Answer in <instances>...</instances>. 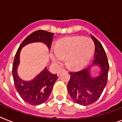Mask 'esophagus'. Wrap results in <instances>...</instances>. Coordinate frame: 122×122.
Segmentation results:
<instances>
[{
    "instance_id": "34e87169",
    "label": "esophagus",
    "mask_w": 122,
    "mask_h": 122,
    "mask_svg": "<svg viewBox=\"0 0 122 122\" xmlns=\"http://www.w3.org/2000/svg\"><path fill=\"white\" fill-rule=\"evenodd\" d=\"M63 71H66V70H60L57 72V76H59V75H60V73H61V72H63Z\"/></svg>"
}]
</instances>
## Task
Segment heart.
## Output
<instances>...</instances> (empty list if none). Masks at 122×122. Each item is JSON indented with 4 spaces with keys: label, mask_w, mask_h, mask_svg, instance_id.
Listing matches in <instances>:
<instances>
[{
    "label": "heart",
    "mask_w": 122,
    "mask_h": 122,
    "mask_svg": "<svg viewBox=\"0 0 122 122\" xmlns=\"http://www.w3.org/2000/svg\"><path fill=\"white\" fill-rule=\"evenodd\" d=\"M94 49V43L90 38L67 37L58 41L51 54L52 61L56 65H60L66 57V63L70 68L79 70L88 64Z\"/></svg>",
    "instance_id": "obj_1"
}]
</instances>
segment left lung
Returning <instances> with one entry per match:
<instances>
[{"mask_svg":"<svg viewBox=\"0 0 122 122\" xmlns=\"http://www.w3.org/2000/svg\"><path fill=\"white\" fill-rule=\"evenodd\" d=\"M95 44L94 59L92 65H98L101 73L97 77H92L90 67L76 72H70V79L67 87L73 100L83 106L96 102L103 92L108 81L109 63L106 52L100 42L91 35Z\"/></svg>","mask_w":122,"mask_h":122,"instance_id":"obj_1","label":"left lung"}]
</instances>
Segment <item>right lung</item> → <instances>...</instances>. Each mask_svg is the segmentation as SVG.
I'll list each match as a JSON object with an SVG mask.
<instances>
[{
  "instance_id": "right-lung-1",
  "label": "right lung",
  "mask_w": 122,
  "mask_h": 122,
  "mask_svg": "<svg viewBox=\"0 0 122 122\" xmlns=\"http://www.w3.org/2000/svg\"><path fill=\"white\" fill-rule=\"evenodd\" d=\"M53 33L45 30H37L28 35L18 48L12 65V76L16 89L23 100L31 105H39L49 97L53 85L58 76L49 72L46 68L33 80L29 81L21 80L17 74V67L20 62V53L26 44L35 42H44L51 48Z\"/></svg>"
}]
</instances>
